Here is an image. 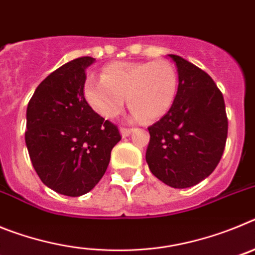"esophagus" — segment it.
Returning a JSON list of instances; mask_svg holds the SVG:
<instances>
[{"instance_id": "34e87169", "label": "esophagus", "mask_w": 255, "mask_h": 255, "mask_svg": "<svg viewBox=\"0 0 255 255\" xmlns=\"http://www.w3.org/2000/svg\"><path fill=\"white\" fill-rule=\"evenodd\" d=\"M120 132L123 135V138H125V136H129L131 134L132 129H129V128H120Z\"/></svg>"}]
</instances>
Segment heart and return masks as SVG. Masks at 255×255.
Returning <instances> with one entry per match:
<instances>
[{"label": "heart", "instance_id": "obj_1", "mask_svg": "<svg viewBox=\"0 0 255 255\" xmlns=\"http://www.w3.org/2000/svg\"><path fill=\"white\" fill-rule=\"evenodd\" d=\"M177 88V71L167 61L115 62L103 69L101 78L85 80L84 97L105 119L119 116L126 98L132 120L154 121L172 107Z\"/></svg>", "mask_w": 255, "mask_h": 255}]
</instances>
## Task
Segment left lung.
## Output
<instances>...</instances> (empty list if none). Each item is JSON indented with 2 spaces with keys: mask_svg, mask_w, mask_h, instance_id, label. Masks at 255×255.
<instances>
[{
  "mask_svg": "<svg viewBox=\"0 0 255 255\" xmlns=\"http://www.w3.org/2000/svg\"><path fill=\"white\" fill-rule=\"evenodd\" d=\"M179 74L172 107L148 128L145 159L150 172L171 188L197 185L217 167L227 139L224 96L211 76L189 61L168 55Z\"/></svg>",
  "mask_w": 255,
  "mask_h": 255,
  "instance_id": "8db88e82",
  "label": "left lung"
}]
</instances>
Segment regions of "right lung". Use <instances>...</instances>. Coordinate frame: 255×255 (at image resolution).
Listing matches in <instances>:
<instances>
[{"instance_id": "add662e5", "label": "right lung", "mask_w": 255, "mask_h": 255, "mask_svg": "<svg viewBox=\"0 0 255 255\" xmlns=\"http://www.w3.org/2000/svg\"><path fill=\"white\" fill-rule=\"evenodd\" d=\"M96 58L70 61L49 74L26 108L25 143L44 185L67 197L87 194L100 182L121 135L84 97L85 69Z\"/></svg>"}]
</instances>
